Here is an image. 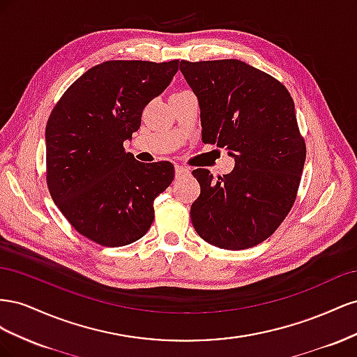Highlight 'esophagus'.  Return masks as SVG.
<instances>
[{"label":"esophagus","instance_id":"1","mask_svg":"<svg viewBox=\"0 0 357 357\" xmlns=\"http://www.w3.org/2000/svg\"><path fill=\"white\" fill-rule=\"evenodd\" d=\"M176 177H181V176H185V174H189V169L188 168H185V167H181V165H176Z\"/></svg>","mask_w":357,"mask_h":357}]
</instances>
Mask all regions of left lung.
I'll use <instances>...</instances> for the list:
<instances>
[{"label": "left lung", "mask_w": 357, "mask_h": 357, "mask_svg": "<svg viewBox=\"0 0 357 357\" xmlns=\"http://www.w3.org/2000/svg\"><path fill=\"white\" fill-rule=\"evenodd\" d=\"M197 95L202 143L228 150L235 167L214 180L193 169L201 193L192 204V225L204 241L243 250L265 241L295 202L305 143L295 104L271 75L238 59L180 62Z\"/></svg>", "instance_id": "1"}]
</instances>
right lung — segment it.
<instances>
[{"label":"right lung","instance_id":"add662e5","mask_svg":"<svg viewBox=\"0 0 357 357\" xmlns=\"http://www.w3.org/2000/svg\"><path fill=\"white\" fill-rule=\"evenodd\" d=\"M178 61H107L75 80L46 126L47 186L73 228L101 245L131 244L152 226L153 201L174 178L162 160L138 162L123 143Z\"/></svg>","mask_w":357,"mask_h":357}]
</instances>
